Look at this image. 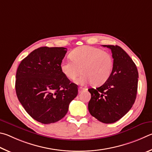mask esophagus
<instances>
[{
    "mask_svg": "<svg viewBox=\"0 0 152 152\" xmlns=\"http://www.w3.org/2000/svg\"><path fill=\"white\" fill-rule=\"evenodd\" d=\"M87 88H83V87H79V89H78V91H79V93L80 94V93H81L83 91H84V90H87Z\"/></svg>",
    "mask_w": 152,
    "mask_h": 152,
    "instance_id": "esophagus-1",
    "label": "esophagus"
}]
</instances>
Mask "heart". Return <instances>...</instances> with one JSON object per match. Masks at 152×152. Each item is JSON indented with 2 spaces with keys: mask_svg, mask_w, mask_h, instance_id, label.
<instances>
[{
  "mask_svg": "<svg viewBox=\"0 0 152 152\" xmlns=\"http://www.w3.org/2000/svg\"><path fill=\"white\" fill-rule=\"evenodd\" d=\"M71 61H61L60 68L62 73L69 80L73 81L83 73L77 83L81 85L92 82L94 86L105 83L112 73L113 59L108 52L99 48L83 46L71 52Z\"/></svg>",
  "mask_w": 152,
  "mask_h": 152,
  "instance_id": "b5f03b06",
  "label": "heart"
}]
</instances>
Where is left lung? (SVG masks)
I'll return each instance as SVG.
<instances>
[{
  "label": "left lung",
  "instance_id": "obj_1",
  "mask_svg": "<svg viewBox=\"0 0 152 152\" xmlns=\"http://www.w3.org/2000/svg\"><path fill=\"white\" fill-rule=\"evenodd\" d=\"M110 49L113 69L110 77L91 95L88 104L91 115L104 124H112L126 115L136 99L138 71L136 65L125 50L118 45H103Z\"/></svg>",
  "mask_w": 152,
  "mask_h": 152
}]
</instances>
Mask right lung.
I'll return each mask as SVG.
<instances>
[{
  "label": "right lung",
  "instance_id": "obj_1",
  "mask_svg": "<svg viewBox=\"0 0 152 152\" xmlns=\"http://www.w3.org/2000/svg\"><path fill=\"white\" fill-rule=\"evenodd\" d=\"M66 53L64 47H40L18 66L17 97L28 115L40 123L49 124L64 118L69 103L78 94L77 86L61 71Z\"/></svg>",
  "mask_w": 152,
  "mask_h": 152
}]
</instances>
